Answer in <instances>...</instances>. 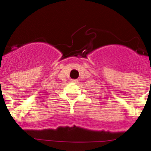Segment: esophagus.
<instances>
[{
  "mask_svg": "<svg viewBox=\"0 0 151 151\" xmlns=\"http://www.w3.org/2000/svg\"><path fill=\"white\" fill-rule=\"evenodd\" d=\"M72 81H73V82H74V83H78V80L77 79H73V80H72Z\"/></svg>",
  "mask_w": 151,
  "mask_h": 151,
  "instance_id": "1",
  "label": "esophagus"
}]
</instances>
